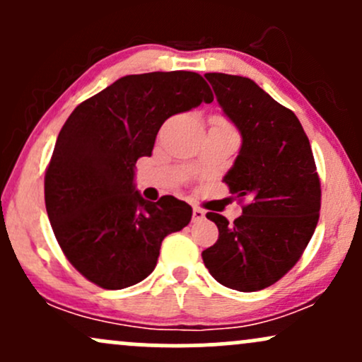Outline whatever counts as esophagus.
<instances>
[{
  "label": "esophagus",
  "mask_w": 362,
  "mask_h": 362,
  "mask_svg": "<svg viewBox=\"0 0 362 362\" xmlns=\"http://www.w3.org/2000/svg\"><path fill=\"white\" fill-rule=\"evenodd\" d=\"M206 218V213L204 209H201V207H194L192 209V221L197 223V221H202V219Z\"/></svg>",
  "instance_id": "obj_1"
}]
</instances>
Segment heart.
<instances>
[{"mask_svg":"<svg viewBox=\"0 0 362 362\" xmlns=\"http://www.w3.org/2000/svg\"><path fill=\"white\" fill-rule=\"evenodd\" d=\"M213 124H219V126H230V124L226 122V119L221 117V115H214Z\"/></svg>","mask_w":362,"mask_h":362,"instance_id":"b5f03b06","label":"heart"}]
</instances>
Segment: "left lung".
I'll return each mask as SVG.
<instances>
[{
  "instance_id": "8db88e82",
  "label": "left lung",
  "mask_w": 362,
  "mask_h": 362,
  "mask_svg": "<svg viewBox=\"0 0 362 362\" xmlns=\"http://www.w3.org/2000/svg\"><path fill=\"white\" fill-rule=\"evenodd\" d=\"M206 78L242 132L240 155L223 180L245 204L233 223L218 213L206 214L219 236L202 252V260L219 284L252 293L272 286L301 259L320 218V177L308 136L293 110L250 78L224 73Z\"/></svg>"
}]
</instances>
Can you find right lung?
Listing matches in <instances>:
<instances>
[{
  "label": "right lung",
  "mask_w": 362,
  "mask_h": 362,
  "mask_svg": "<svg viewBox=\"0 0 362 362\" xmlns=\"http://www.w3.org/2000/svg\"><path fill=\"white\" fill-rule=\"evenodd\" d=\"M214 100L201 74H129L81 102L62 126L45 170V209L62 253L103 289H124L156 267L161 242L190 223L172 195L149 202L134 167L151 156L161 124Z\"/></svg>",
  "instance_id": "add662e5"
}]
</instances>
